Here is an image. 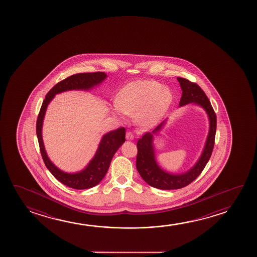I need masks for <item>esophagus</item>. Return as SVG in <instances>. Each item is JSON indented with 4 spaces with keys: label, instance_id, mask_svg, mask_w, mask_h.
Instances as JSON below:
<instances>
[{
    "label": "esophagus",
    "instance_id": "34e87169",
    "mask_svg": "<svg viewBox=\"0 0 257 257\" xmlns=\"http://www.w3.org/2000/svg\"><path fill=\"white\" fill-rule=\"evenodd\" d=\"M134 138V134L130 133V132H128L126 135H125V139H126L127 141H133Z\"/></svg>",
    "mask_w": 257,
    "mask_h": 257
}]
</instances>
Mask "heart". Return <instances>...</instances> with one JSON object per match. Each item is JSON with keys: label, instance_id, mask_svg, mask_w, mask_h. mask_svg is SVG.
<instances>
[{"label": "heart", "instance_id": "obj_1", "mask_svg": "<svg viewBox=\"0 0 257 257\" xmlns=\"http://www.w3.org/2000/svg\"><path fill=\"white\" fill-rule=\"evenodd\" d=\"M173 95L169 88L155 81L131 82L120 89L115 97L114 112L134 115L140 124L151 127L158 123L169 110Z\"/></svg>", "mask_w": 257, "mask_h": 257}]
</instances>
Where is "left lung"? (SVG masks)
<instances>
[{
	"mask_svg": "<svg viewBox=\"0 0 257 257\" xmlns=\"http://www.w3.org/2000/svg\"><path fill=\"white\" fill-rule=\"evenodd\" d=\"M177 80L183 91L179 102L180 107L193 103L203 108L207 114L209 119V132L200 157L189 170L180 174L164 170L159 165L155 157L154 138L155 134L160 133L162 128L165 126L167 119L160 123L152 133H147L138 141L136 161L138 172L146 183L160 190H177L192 183L207 164L214 147L217 118L211 102L198 85L184 78L177 77Z\"/></svg>",
	"mask_w": 257,
	"mask_h": 257,
	"instance_id": "left-lung-1",
	"label": "left lung"
}]
</instances>
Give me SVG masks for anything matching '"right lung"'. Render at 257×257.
<instances>
[{
    "label": "right lung",
    "instance_id": "1",
    "mask_svg": "<svg viewBox=\"0 0 257 257\" xmlns=\"http://www.w3.org/2000/svg\"><path fill=\"white\" fill-rule=\"evenodd\" d=\"M106 78L107 74L102 72L82 73L71 75L63 81H60L46 95L37 120L36 132L41 155L46 168L60 183L75 190L90 189L102 181L109 169L113 156L125 141V129L123 127H120L116 130L110 131L104 134L99 143L94 157L88 162V165L81 169V171L67 173L54 165L46 154L42 137L44 118L47 106L57 94L70 90L88 91L101 84Z\"/></svg>",
    "mask_w": 257,
    "mask_h": 257
}]
</instances>
